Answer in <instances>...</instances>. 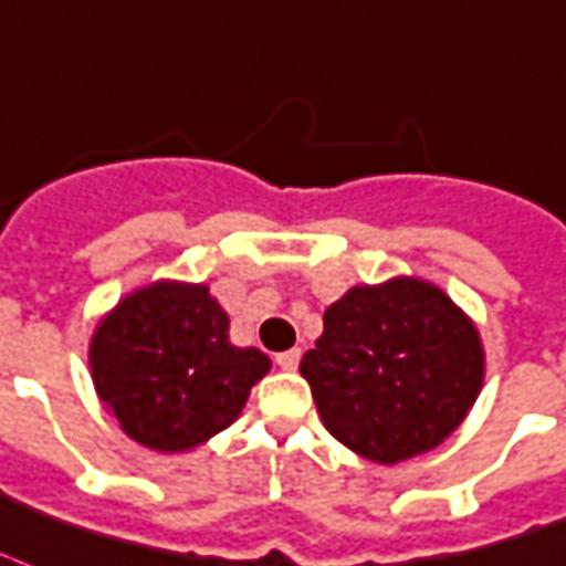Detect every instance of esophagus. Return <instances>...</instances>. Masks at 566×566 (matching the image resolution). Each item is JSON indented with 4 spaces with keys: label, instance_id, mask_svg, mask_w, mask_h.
<instances>
[{
    "label": "esophagus",
    "instance_id": "34e87169",
    "mask_svg": "<svg viewBox=\"0 0 566 566\" xmlns=\"http://www.w3.org/2000/svg\"><path fill=\"white\" fill-rule=\"evenodd\" d=\"M300 356H302L300 350H284L275 356V365H279L282 370H296V365H300Z\"/></svg>",
    "mask_w": 566,
    "mask_h": 566
}]
</instances>
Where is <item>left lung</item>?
<instances>
[{
	"instance_id": "1",
	"label": "left lung",
	"mask_w": 566,
	"mask_h": 566,
	"mask_svg": "<svg viewBox=\"0 0 566 566\" xmlns=\"http://www.w3.org/2000/svg\"><path fill=\"white\" fill-rule=\"evenodd\" d=\"M300 374L340 446L395 465L463 424L484 386L486 353L472 317L439 284L391 275L332 302Z\"/></svg>"
}]
</instances>
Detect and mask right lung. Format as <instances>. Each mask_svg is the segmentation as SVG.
Wrapping results in <instances>:
<instances>
[{"mask_svg":"<svg viewBox=\"0 0 566 566\" xmlns=\"http://www.w3.org/2000/svg\"><path fill=\"white\" fill-rule=\"evenodd\" d=\"M88 368L97 398L133 442L184 454L234 424L273 361L231 344L226 308L207 284L159 279L97 321Z\"/></svg>","mask_w":566,"mask_h":566,"instance_id":"obj_1","label":"right lung"}]
</instances>
